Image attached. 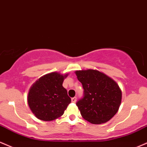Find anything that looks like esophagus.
Listing matches in <instances>:
<instances>
[{"instance_id": "1", "label": "esophagus", "mask_w": 147, "mask_h": 147, "mask_svg": "<svg viewBox=\"0 0 147 147\" xmlns=\"http://www.w3.org/2000/svg\"><path fill=\"white\" fill-rule=\"evenodd\" d=\"M76 97H74V98H71V102H76Z\"/></svg>"}]
</instances>
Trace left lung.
Segmentation results:
<instances>
[{
	"instance_id": "8db88e82",
	"label": "left lung",
	"mask_w": 147,
	"mask_h": 147,
	"mask_svg": "<svg viewBox=\"0 0 147 147\" xmlns=\"http://www.w3.org/2000/svg\"><path fill=\"white\" fill-rule=\"evenodd\" d=\"M82 84L83 97L76 102L81 115L92 124L109 121L118 111L122 91L113 79L94 69L76 71Z\"/></svg>"
}]
</instances>
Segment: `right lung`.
I'll list each match as a JSON object with an SVG mask.
<instances>
[{
  "instance_id": "obj_1",
  "label": "right lung",
  "mask_w": 147,
  "mask_h": 147,
  "mask_svg": "<svg viewBox=\"0 0 147 147\" xmlns=\"http://www.w3.org/2000/svg\"><path fill=\"white\" fill-rule=\"evenodd\" d=\"M63 76L53 72L37 80L29 91L27 102L32 113L37 118L51 121L59 118L70 104L71 98L63 87Z\"/></svg>"
}]
</instances>
